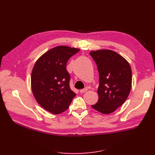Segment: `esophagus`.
<instances>
[{
    "mask_svg": "<svg viewBox=\"0 0 155 155\" xmlns=\"http://www.w3.org/2000/svg\"><path fill=\"white\" fill-rule=\"evenodd\" d=\"M87 91H88V88H84L83 89H81V90L80 91V93H84V92H85Z\"/></svg>",
    "mask_w": 155,
    "mask_h": 155,
    "instance_id": "1",
    "label": "esophagus"
}]
</instances>
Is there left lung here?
Wrapping results in <instances>:
<instances>
[{"mask_svg": "<svg viewBox=\"0 0 155 155\" xmlns=\"http://www.w3.org/2000/svg\"><path fill=\"white\" fill-rule=\"evenodd\" d=\"M99 75V101L92 107L107 114L123 105L130 93L132 71L129 63L118 53L109 50L90 53Z\"/></svg>", "mask_w": 155, "mask_h": 155, "instance_id": "8db88e82", "label": "left lung"}]
</instances>
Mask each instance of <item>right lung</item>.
Wrapping results in <instances>:
<instances>
[{"instance_id": "1", "label": "right lung", "mask_w": 155, "mask_h": 155, "mask_svg": "<svg viewBox=\"0 0 155 155\" xmlns=\"http://www.w3.org/2000/svg\"><path fill=\"white\" fill-rule=\"evenodd\" d=\"M79 51L68 46H56L41 56L32 69V94L41 106L53 114L67 110L76 95L70 89V75L66 66L70 58Z\"/></svg>"}]
</instances>
